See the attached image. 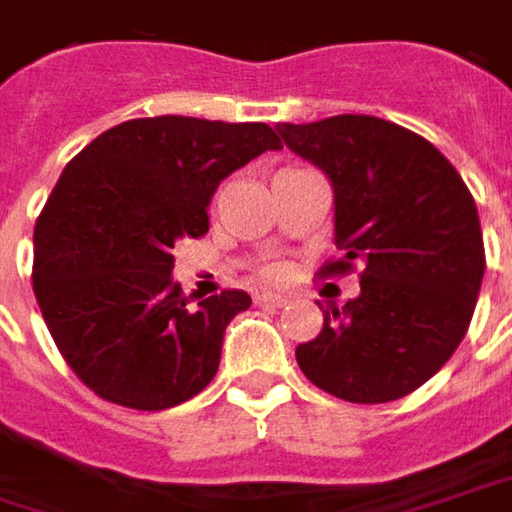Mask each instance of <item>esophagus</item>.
Returning a JSON list of instances; mask_svg holds the SVG:
<instances>
[{
    "mask_svg": "<svg viewBox=\"0 0 512 512\" xmlns=\"http://www.w3.org/2000/svg\"><path fill=\"white\" fill-rule=\"evenodd\" d=\"M255 301L257 304H263V307H284L286 295H272V292H263V295H257Z\"/></svg>",
    "mask_w": 512,
    "mask_h": 512,
    "instance_id": "esophagus-1",
    "label": "esophagus"
}]
</instances>
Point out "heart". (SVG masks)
<instances>
[{
  "label": "heart",
  "mask_w": 512,
  "mask_h": 512,
  "mask_svg": "<svg viewBox=\"0 0 512 512\" xmlns=\"http://www.w3.org/2000/svg\"><path fill=\"white\" fill-rule=\"evenodd\" d=\"M266 275H269V278H272V275H275V269H269V272H266Z\"/></svg>",
  "instance_id": "1"
}]
</instances>
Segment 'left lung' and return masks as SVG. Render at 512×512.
I'll return each instance as SVG.
<instances>
[{"label": "left lung", "instance_id": "8db88e82", "mask_svg": "<svg viewBox=\"0 0 512 512\" xmlns=\"http://www.w3.org/2000/svg\"><path fill=\"white\" fill-rule=\"evenodd\" d=\"M284 144L327 173L339 260L359 263V295L324 310L295 347L304 376L347 403H391L417 391L458 350L484 278V237L461 173L432 141L374 115L281 124Z\"/></svg>", "mask_w": 512, "mask_h": 512}]
</instances>
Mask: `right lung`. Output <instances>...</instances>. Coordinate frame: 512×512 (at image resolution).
<instances>
[{"label": "right lung", "instance_id": "add662e5", "mask_svg": "<svg viewBox=\"0 0 512 512\" xmlns=\"http://www.w3.org/2000/svg\"><path fill=\"white\" fill-rule=\"evenodd\" d=\"M281 138L269 124L185 115L133 118L86 144L34 226V295L69 368L98 397L162 411L220 368L243 289L188 307L170 278L173 246L208 231L220 182Z\"/></svg>", "mask_w": 512, "mask_h": 512}]
</instances>
